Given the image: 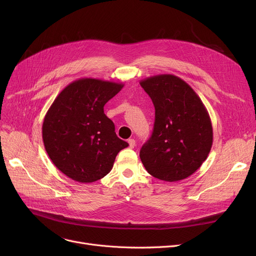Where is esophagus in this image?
<instances>
[{
    "label": "esophagus",
    "instance_id": "1",
    "mask_svg": "<svg viewBox=\"0 0 256 256\" xmlns=\"http://www.w3.org/2000/svg\"><path fill=\"white\" fill-rule=\"evenodd\" d=\"M128 145H130V148H134V147L136 146V141L134 140V139H128Z\"/></svg>",
    "mask_w": 256,
    "mask_h": 256
}]
</instances>
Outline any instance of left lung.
Wrapping results in <instances>:
<instances>
[{
	"label": "left lung",
	"mask_w": 256,
	"mask_h": 256,
	"mask_svg": "<svg viewBox=\"0 0 256 256\" xmlns=\"http://www.w3.org/2000/svg\"><path fill=\"white\" fill-rule=\"evenodd\" d=\"M156 119L152 137L140 150L150 176L178 182L189 178L206 160L212 145V126L206 108L192 87L173 74L142 80Z\"/></svg>",
	"instance_id": "obj_1"
}]
</instances>
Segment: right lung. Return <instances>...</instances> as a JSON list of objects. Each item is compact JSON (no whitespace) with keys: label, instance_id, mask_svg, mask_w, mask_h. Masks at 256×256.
Returning a JSON list of instances; mask_svg holds the SVG:
<instances>
[{"label":"right lung","instance_id":"add662e5","mask_svg":"<svg viewBox=\"0 0 256 256\" xmlns=\"http://www.w3.org/2000/svg\"><path fill=\"white\" fill-rule=\"evenodd\" d=\"M124 84L83 78L67 85L48 110L42 124L44 148L63 174L78 182L109 173L117 154L128 146L117 137L104 106Z\"/></svg>","mask_w":256,"mask_h":256}]
</instances>
